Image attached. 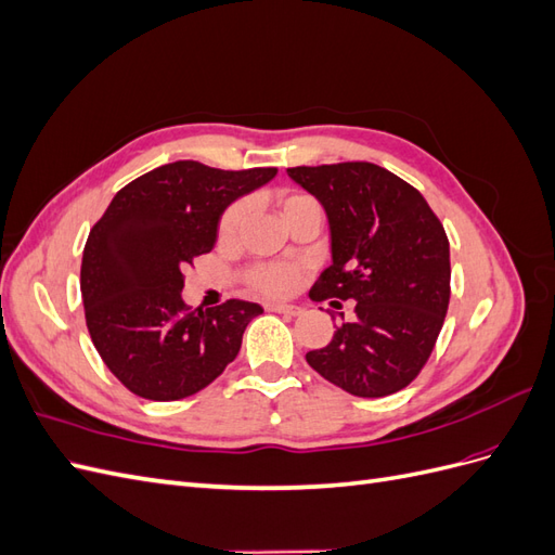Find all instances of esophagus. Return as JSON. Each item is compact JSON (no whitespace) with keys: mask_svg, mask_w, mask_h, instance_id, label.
<instances>
[{"mask_svg":"<svg viewBox=\"0 0 555 555\" xmlns=\"http://www.w3.org/2000/svg\"><path fill=\"white\" fill-rule=\"evenodd\" d=\"M266 308L271 310V312H280V314H287V317H296V314H300V308L289 306V304H268Z\"/></svg>","mask_w":555,"mask_h":555,"instance_id":"1","label":"esophagus"}]
</instances>
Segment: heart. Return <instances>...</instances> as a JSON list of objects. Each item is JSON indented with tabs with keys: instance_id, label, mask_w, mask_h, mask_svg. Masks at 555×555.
I'll return each instance as SVG.
<instances>
[{
	"instance_id": "obj_1",
	"label": "heart",
	"mask_w": 555,
	"mask_h": 555,
	"mask_svg": "<svg viewBox=\"0 0 555 555\" xmlns=\"http://www.w3.org/2000/svg\"><path fill=\"white\" fill-rule=\"evenodd\" d=\"M304 201H310V196L306 194H292L284 198V210L304 204ZM247 215V201L238 198L222 212L220 217V227H217V233H220L222 241H231L236 236L243 220ZM300 275H304V266L294 263V261H259L255 266H249L245 271V284L257 294L263 296H287L292 294Z\"/></svg>"
}]
</instances>
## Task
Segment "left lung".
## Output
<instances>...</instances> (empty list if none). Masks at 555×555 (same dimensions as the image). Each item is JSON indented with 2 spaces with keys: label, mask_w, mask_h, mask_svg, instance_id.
<instances>
[{
  "label": "left lung",
  "mask_w": 555,
  "mask_h": 555,
  "mask_svg": "<svg viewBox=\"0 0 555 555\" xmlns=\"http://www.w3.org/2000/svg\"><path fill=\"white\" fill-rule=\"evenodd\" d=\"M289 178L324 206L333 263L310 296L354 322L306 354L314 371L351 396H391L422 373L451 296L449 238L422 192L371 162L294 166Z\"/></svg>",
  "instance_id": "obj_1"
}]
</instances>
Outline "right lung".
<instances>
[{
    "label": "right lung",
    "instance_id": "right-lung-1",
    "mask_svg": "<svg viewBox=\"0 0 555 555\" xmlns=\"http://www.w3.org/2000/svg\"><path fill=\"white\" fill-rule=\"evenodd\" d=\"M278 169L222 171L173 162L117 192L82 249L80 294L99 357L131 393L171 402L194 396L236 359L259 304L231 298L192 310L184 271L208 255L217 222Z\"/></svg>",
    "mask_w": 555,
    "mask_h": 555
}]
</instances>
